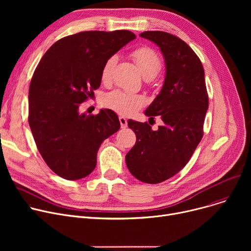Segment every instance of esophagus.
<instances>
[{"mask_svg": "<svg viewBox=\"0 0 251 251\" xmlns=\"http://www.w3.org/2000/svg\"><path fill=\"white\" fill-rule=\"evenodd\" d=\"M119 121H120L121 128H126L127 127V120L124 117H119Z\"/></svg>", "mask_w": 251, "mask_h": 251, "instance_id": "1", "label": "esophagus"}]
</instances>
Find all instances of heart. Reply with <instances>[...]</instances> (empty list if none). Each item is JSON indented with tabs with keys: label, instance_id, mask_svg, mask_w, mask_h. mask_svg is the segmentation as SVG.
Returning <instances> with one entry per match:
<instances>
[{
	"label": "heart",
	"instance_id": "b5f03b06",
	"mask_svg": "<svg viewBox=\"0 0 251 251\" xmlns=\"http://www.w3.org/2000/svg\"><path fill=\"white\" fill-rule=\"evenodd\" d=\"M131 57H132L139 70L146 78H153L161 70V59L151 48H137L131 52ZM116 63V56L110 57L103 63L100 72L102 82L110 81ZM103 101L108 108L122 115H132L146 103V100L142 96L128 94V92L122 90H114L110 92L104 97Z\"/></svg>",
	"mask_w": 251,
	"mask_h": 251
}]
</instances>
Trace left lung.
<instances>
[{
    "mask_svg": "<svg viewBox=\"0 0 251 251\" xmlns=\"http://www.w3.org/2000/svg\"><path fill=\"white\" fill-rule=\"evenodd\" d=\"M139 35L159 47L165 59L163 87L144 112L150 119L160 116L164 125L154 131L148 122L128 120L136 142L125 160L136 179L156 184L176 175L189 162L203 135L208 97L202 64L185 42L157 30Z\"/></svg>",
    "mask_w": 251,
    "mask_h": 251,
    "instance_id": "left-lung-1",
    "label": "left lung"
}]
</instances>
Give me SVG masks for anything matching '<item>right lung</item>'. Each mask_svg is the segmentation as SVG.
Here are the masks:
<instances>
[{
    "label": "right lung",
    "mask_w": 251,
    "mask_h": 251,
    "mask_svg": "<svg viewBox=\"0 0 251 251\" xmlns=\"http://www.w3.org/2000/svg\"><path fill=\"white\" fill-rule=\"evenodd\" d=\"M129 30L82 31L52 45L39 61L29 86L28 122L39 153L58 176L86 177L100 144L120 129L117 114H80L79 105L100 85L103 63L133 41Z\"/></svg>",
    "instance_id": "right-lung-1"
}]
</instances>
